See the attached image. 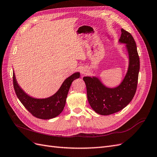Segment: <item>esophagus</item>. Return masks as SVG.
<instances>
[{
	"label": "esophagus",
	"mask_w": 157,
	"mask_h": 157,
	"mask_svg": "<svg viewBox=\"0 0 157 157\" xmlns=\"http://www.w3.org/2000/svg\"><path fill=\"white\" fill-rule=\"evenodd\" d=\"M88 69H86V68H83L82 70H81V73L82 74V75H85V74H86L87 73H88Z\"/></svg>",
	"instance_id": "obj_1"
}]
</instances>
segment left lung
<instances>
[{"mask_svg": "<svg viewBox=\"0 0 157 157\" xmlns=\"http://www.w3.org/2000/svg\"><path fill=\"white\" fill-rule=\"evenodd\" d=\"M121 43L126 44L129 57L127 73L122 82L115 88L106 87L96 77H84L87 98L93 110L101 115L120 111L132 101L136 92L140 71V58L134 38L121 29Z\"/></svg>", "mask_w": 157, "mask_h": 157, "instance_id": "obj_1", "label": "left lung"}]
</instances>
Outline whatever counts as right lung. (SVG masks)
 Returning a JSON list of instances; mask_svg holds the SVG:
<instances>
[{
	"mask_svg": "<svg viewBox=\"0 0 157 157\" xmlns=\"http://www.w3.org/2000/svg\"><path fill=\"white\" fill-rule=\"evenodd\" d=\"M80 77V73H73L66 78L61 87L53 96L43 99L32 98L27 95L19 86L13 73V84L16 96L27 110L40 119H51L58 116L63 111L69 90L74 80Z\"/></svg>",
	"mask_w": 157,
	"mask_h": 157,
	"instance_id": "right-lung-1",
	"label": "right lung"
}]
</instances>
